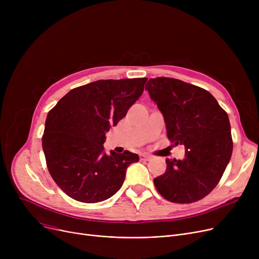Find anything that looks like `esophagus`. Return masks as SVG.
I'll return each instance as SVG.
<instances>
[{
  "label": "esophagus",
  "instance_id": "1",
  "mask_svg": "<svg viewBox=\"0 0 259 259\" xmlns=\"http://www.w3.org/2000/svg\"><path fill=\"white\" fill-rule=\"evenodd\" d=\"M141 159L142 160H149V159H150L151 158V156L150 155H147V154H141Z\"/></svg>",
  "mask_w": 259,
  "mask_h": 259
}]
</instances>
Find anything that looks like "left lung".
<instances>
[{
  "mask_svg": "<svg viewBox=\"0 0 259 259\" xmlns=\"http://www.w3.org/2000/svg\"><path fill=\"white\" fill-rule=\"evenodd\" d=\"M146 90L164 115L169 141L186 149L183 160L166 159L154 186L169 201L195 202L220 183L232 155L228 114L210 92L181 79L150 78Z\"/></svg>",
  "mask_w": 259,
  "mask_h": 259,
  "instance_id": "obj_1",
  "label": "left lung"
}]
</instances>
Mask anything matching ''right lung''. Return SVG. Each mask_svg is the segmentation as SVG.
Wrapping results in <instances>:
<instances>
[{"label":"right lung","instance_id":"right-lung-1","mask_svg":"<svg viewBox=\"0 0 259 259\" xmlns=\"http://www.w3.org/2000/svg\"><path fill=\"white\" fill-rule=\"evenodd\" d=\"M147 77L100 79L68 92L48 112L42 137L53 181L73 199L94 203L120 189L139 155L104 152L105 134L139 100Z\"/></svg>","mask_w":259,"mask_h":259}]
</instances>
